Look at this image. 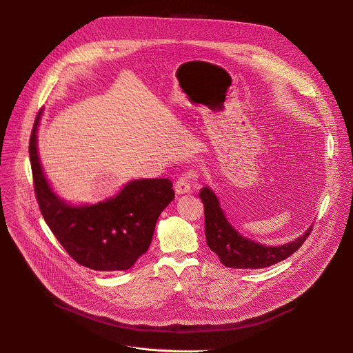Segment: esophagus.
<instances>
[{
	"label": "esophagus",
	"mask_w": 353,
	"mask_h": 353,
	"mask_svg": "<svg viewBox=\"0 0 353 353\" xmlns=\"http://www.w3.org/2000/svg\"><path fill=\"white\" fill-rule=\"evenodd\" d=\"M174 191L177 195H183V194H187V192H191V184L184 180V179H179L174 184Z\"/></svg>",
	"instance_id": "34e87169"
}]
</instances>
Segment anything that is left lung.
I'll use <instances>...</instances> for the list:
<instances>
[{"label": "left lung", "mask_w": 353, "mask_h": 353, "mask_svg": "<svg viewBox=\"0 0 353 353\" xmlns=\"http://www.w3.org/2000/svg\"><path fill=\"white\" fill-rule=\"evenodd\" d=\"M199 198L205 208V237L207 244L218 254L221 263L229 268L257 270L274 265L289 256L305 243L312 232V226L292 241L279 245H265L251 240L237 232L228 221L221 208L215 191L205 185L199 190Z\"/></svg>", "instance_id": "left-lung-1"}]
</instances>
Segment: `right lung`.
<instances>
[{
	"mask_svg": "<svg viewBox=\"0 0 353 353\" xmlns=\"http://www.w3.org/2000/svg\"><path fill=\"white\" fill-rule=\"evenodd\" d=\"M36 117L29 157L41 215L67 253L94 271H127L145 254L158 218L174 198L169 179H135L96 204H71L48 181L39 157Z\"/></svg>",
	"mask_w": 353,
	"mask_h": 353,
	"instance_id": "1",
	"label": "right lung"
}]
</instances>
